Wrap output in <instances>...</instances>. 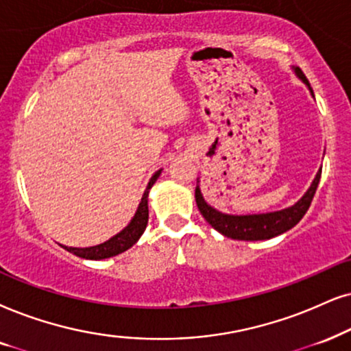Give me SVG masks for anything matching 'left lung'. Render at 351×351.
I'll use <instances>...</instances> for the list:
<instances>
[{
  "label": "left lung",
  "instance_id": "obj_1",
  "mask_svg": "<svg viewBox=\"0 0 351 351\" xmlns=\"http://www.w3.org/2000/svg\"><path fill=\"white\" fill-rule=\"evenodd\" d=\"M293 71L296 77L301 79V81L306 84V87L309 88V92H311V95L314 97L313 88L309 86L308 79H306L303 71L300 68H293ZM321 170L317 171L316 178L313 180L309 189L306 191L304 196L301 197L298 202H295L291 207L282 208V210H277V212H267V214H250V215L223 214V212L217 210V208L208 206L206 199L202 196L199 184L196 186V193H194V196H196V204H197L199 212H201L204 219L207 220V223L212 225V228H215L217 232L223 234V237L232 238V239H241V241L270 239L288 232V230L293 228L295 225L303 219L306 212H308L309 206H311L314 194H316L319 180H321Z\"/></svg>",
  "mask_w": 351,
  "mask_h": 351
}]
</instances>
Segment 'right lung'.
I'll return each mask as SVG.
<instances>
[{"mask_svg":"<svg viewBox=\"0 0 351 351\" xmlns=\"http://www.w3.org/2000/svg\"><path fill=\"white\" fill-rule=\"evenodd\" d=\"M162 168L157 170L152 175V178L149 180L147 188H145L143 197H141L139 206H137V210L134 217H132L130 223L124 227L121 232L114 234L110 239H106L105 243H100L97 246L90 247H71V246H63L66 251L73 252L77 257H82V259H90V261H100V259H108V257L118 256L130 250L132 245H136L137 239L143 237L145 227H147L149 221V191L152 188L155 181H157L158 176H160Z\"/></svg>","mask_w":351,"mask_h":351,"instance_id":"1","label":"right lung"}]
</instances>
